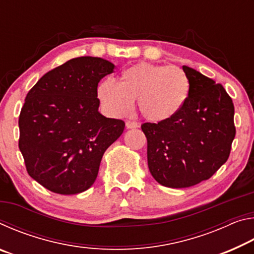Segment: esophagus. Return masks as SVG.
Masks as SVG:
<instances>
[{
  "mask_svg": "<svg viewBox=\"0 0 254 254\" xmlns=\"http://www.w3.org/2000/svg\"><path fill=\"white\" fill-rule=\"evenodd\" d=\"M126 126L127 128H135V127H139V123L135 121H127Z\"/></svg>",
  "mask_w": 254,
  "mask_h": 254,
  "instance_id": "esophagus-1",
  "label": "esophagus"
}]
</instances>
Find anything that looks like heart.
I'll list each match as a JSON object with an SVG mask.
<instances>
[{
  "label": "heart",
  "instance_id": "1",
  "mask_svg": "<svg viewBox=\"0 0 254 254\" xmlns=\"http://www.w3.org/2000/svg\"><path fill=\"white\" fill-rule=\"evenodd\" d=\"M190 83L182 68L137 63L120 75L119 83L106 78L97 86V97L107 113L123 117L130 112L133 100L151 122H163L176 117L188 100Z\"/></svg>",
  "mask_w": 254,
  "mask_h": 254
}]
</instances>
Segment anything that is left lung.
<instances>
[{"instance_id":"8db88e82","label":"left lung","mask_w":254,"mask_h":254,"mask_svg":"<svg viewBox=\"0 0 254 254\" xmlns=\"http://www.w3.org/2000/svg\"><path fill=\"white\" fill-rule=\"evenodd\" d=\"M190 93L168 121L143 123L148 166L165 187L187 188L209 179L229 159L235 136L234 105L221 84L183 66Z\"/></svg>"}]
</instances>
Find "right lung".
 I'll return each instance as SVG.
<instances>
[{
	"label": "right lung",
	"instance_id": "obj_1",
	"mask_svg": "<svg viewBox=\"0 0 254 254\" xmlns=\"http://www.w3.org/2000/svg\"><path fill=\"white\" fill-rule=\"evenodd\" d=\"M114 65L78 57L47 72L30 89L19 117V149L30 177L60 195L83 192L96 180L122 120L98 112L97 86Z\"/></svg>",
	"mask_w": 254,
	"mask_h": 254
}]
</instances>
